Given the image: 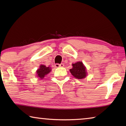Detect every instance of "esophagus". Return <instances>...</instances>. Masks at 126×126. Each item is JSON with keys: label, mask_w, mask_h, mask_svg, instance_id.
I'll return each mask as SVG.
<instances>
[{"label": "esophagus", "mask_w": 126, "mask_h": 126, "mask_svg": "<svg viewBox=\"0 0 126 126\" xmlns=\"http://www.w3.org/2000/svg\"><path fill=\"white\" fill-rule=\"evenodd\" d=\"M55 67L56 68H58L60 67H64V64H55Z\"/></svg>", "instance_id": "obj_1"}]
</instances>
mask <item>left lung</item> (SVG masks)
<instances>
[{
    "instance_id": "1",
    "label": "left lung",
    "mask_w": 126,
    "mask_h": 126,
    "mask_svg": "<svg viewBox=\"0 0 126 126\" xmlns=\"http://www.w3.org/2000/svg\"><path fill=\"white\" fill-rule=\"evenodd\" d=\"M72 66L73 67L72 69H70L69 71L74 77L78 79H82L86 77L87 76L86 67L82 62H77L73 63Z\"/></svg>"
}]
</instances>
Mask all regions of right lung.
Here are the masks:
<instances>
[{"instance_id":"obj_1","label":"right lung","mask_w":126,"mask_h":126,"mask_svg":"<svg viewBox=\"0 0 126 126\" xmlns=\"http://www.w3.org/2000/svg\"><path fill=\"white\" fill-rule=\"evenodd\" d=\"M52 68L50 67H46V65L41 64L40 65L39 69H38L36 71V74H37V77L39 79H43L44 77L49 73Z\"/></svg>"}]
</instances>
